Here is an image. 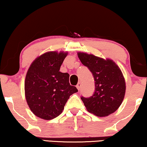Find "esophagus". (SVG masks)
<instances>
[{"mask_svg":"<svg viewBox=\"0 0 147 147\" xmlns=\"http://www.w3.org/2000/svg\"><path fill=\"white\" fill-rule=\"evenodd\" d=\"M81 86H82V84H81V82H79V83H78V84H77V86H76V88H78V90H80V88H81Z\"/></svg>","mask_w":147,"mask_h":147,"instance_id":"esophagus-1","label":"esophagus"}]
</instances>
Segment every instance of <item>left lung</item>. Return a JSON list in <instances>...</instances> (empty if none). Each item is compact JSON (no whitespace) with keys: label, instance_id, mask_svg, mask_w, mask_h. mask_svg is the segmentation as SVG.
<instances>
[{"label":"left lung","instance_id":"1","mask_svg":"<svg viewBox=\"0 0 147 147\" xmlns=\"http://www.w3.org/2000/svg\"><path fill=\"white\" fill-rule=\"evenodd\" d=\"M78 57L87 67L95 81V92L89 98L82 96L86 109L102 117L110 115L121 105L125 95L126 83L123 74L112 60L79 52Z\"/></svg>","mask_w":147,"mask_h":147}]
</instances>
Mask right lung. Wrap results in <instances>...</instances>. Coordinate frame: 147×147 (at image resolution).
Here are the masks:
<instances>
[{
  "label": "right lung",
  "instance_id": "add662e5",
  "mask_svg": "<svg viewBox=\"0 0 147 147\" xmlns=\"http://www.w3.org/2000/svg\"><path fill=\"white\" fill-rule=\"evenodd\" d=\"M67 52L49 51L34 60L25 82V98L33 113L44 120L61 114L69 96L78 90L69 82V75L59 71Z\"/></svg>",
  "mask_w": 147,
  "mask_h": 147
}]
</instances>
